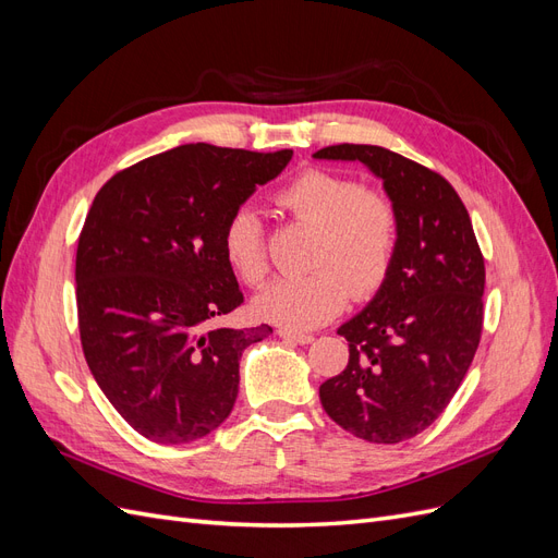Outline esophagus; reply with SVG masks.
I'll use <instances>...</instances> for the list:
<instances>
[{"label": "esophagus", "mask_w": 558, "mask_h": 558, "mask_svg": "<svg viewBox=\"0 0 558 558\" xmlns=\"http://www.w3.org/2000/svg\"><path fill=\"white\" fill-rule=\"evenodd\" d=\"M277 335H279V337H283V340L295 342V344H310V342H314V335H310V332H300V330H291V328H279V330H277Z\"/></svg>", "instance_id": "34e87169"}]
</instances>
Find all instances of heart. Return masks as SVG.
<instances>
[{
	"instance_id": "obj_1",
	"label": "heart",
	"mask_w": 558,
	"mask_h": 558,
	"mask_svg": "<svg viewBox=\"0 0 558 558\" xmlns=\"http://www.w3.org/2000/svg\"><path fill=\"white\" fill-rule=\"evenodd\" d=\"M279 211L312 226L310 275L281 277L253 300L260 318L289 328H316L340 314L349 295L369 298L388 277L398 246V211L386 193L344 174L300 172L275 193ZM223 258L244 283L267 272L263 226L256 211H234L223 230Z\"/></svg>"
}]
</instances>
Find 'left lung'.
Wrapping results in <instances>:
<instances>
[{"label": "left lung", "mask_w": 558, "mask_h": 558, "mask_svg": "<svg viewBox=\"0 0 558 558\" xmlns=\"http://www.w3.org/2000/svg\"><path fill=\"white\" fill-rule=\"evenodd\" d=\"M314 158L363 162L398 211L391 269L365 310L337 328L349 363L320 384V404L361 440H410L445 412L477 351L480 244L459 193L428 167L369 144L326 146Z\"/></svg>", "instance_id": "left-lung-1"}]
</instances>
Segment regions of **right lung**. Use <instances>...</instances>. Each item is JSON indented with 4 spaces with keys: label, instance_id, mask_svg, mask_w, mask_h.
<instances>
[{
    "label": "right lung",
    "instance_id": "1",
    "mask_svg": "<svg viewBox=\"0 0 558 558\" xmlns=\"http://www.w3.org/2000/svg\"><path fill=\"white\" fill-rule=\"evenodd\" d=\"M291 158L183 144L95 195L76 248L81 344L99 388L146 440L193 442L230 416L242 351L272 328L218 326L244 302L223 230Z\"/></svg>",
    "mask_w": 558,
    "mask_h": 558
}]
</instances>
